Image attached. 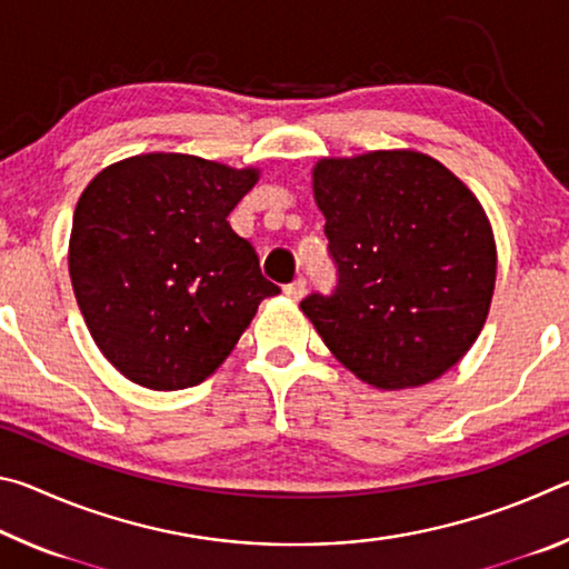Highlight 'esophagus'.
<instances>
[{
    "label": "esophagus",
    "instance_id": "1",
    "mask_svg": "<svg viewBox=\"0 0 569 569\" xmlns=\"http://www.w3.org/2000/svg\"><path fill=\"white\" fill-rule=\"evenodd\" d=\"M283 291L288 298H293V301H301V298L306 296V278H296V281L288 283Z\"/></svg>",
    "mask_w": 569,
    "mask_h": 569
}]
</instances>
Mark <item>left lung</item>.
I'll list each match as a JSON object with an SVG mask.
<instances>
[{"instance_id":"obj_1","label":"left lung","mask_w":569,"mask_h":569,"mask_svg":"<svg viewBox=\"0 0 569 569\" xmlns=\"http://www.w3.org/2000/svg\"><path fill=\"white\" fill-rule=\"evenodd\" d=\"M313 196L339 278L301 311L371 387L439 379L477 341L492 303L497 250L477 198L411 150L326 158Z\"/></svg>"}]
</instances>
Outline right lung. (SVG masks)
Masks as SVG:
<instances>
[{"label": "right lung", "mask_w": 569, "mask_h": 569, "mask_svg": "<svg viewBox=\"0 0 569 569\" xmlns=\"http://www.w3.org/2000/svg\"><path fill=\"white\" fill-rule=\"evenodd\" d=\"M258 170L180 152L98 172L74 208L70 278L84 323L114 369L156 391L206 381L233 351L268 281L228 216Z\"/></svg>", "instance_id": "right-lung-1"}]
</instances>
